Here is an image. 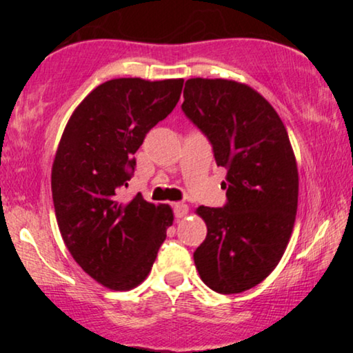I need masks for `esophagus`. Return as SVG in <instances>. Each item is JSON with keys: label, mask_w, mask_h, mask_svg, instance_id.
<instances>
[{"label": "esophagus", "mask_w": 353, "mask_h": 353, "mask_svg": "<svg viewBox=\"0 0 353 353\" xmlns=\"http://www.w3.org/2000/svg\"><path fill=\"white\" fill-rule=\"evenodd\" d=\"M188 212H190L188 204H183V202H176V204H173V214H175L176 219H183V216H186Z\"/></svg>", "instance_id": "obj_1"}]
</instances>
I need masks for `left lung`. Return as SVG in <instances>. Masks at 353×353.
<instances>
[{"instance_id":"1","label":"left lung","mask_w":353,"mask_h":353,"mask_svg":"<svg viewBox=\"0 0 353 353\" xmlns=\"http://www.w3.org/2000/svg\"><path fill=\"white\" fill-rule=\"evenodd\" d=\"M181 109L225 167L226 204L197 207L207 236L194 252L212 291L257 286L281 260L297 214L299 173L286 127L254 88L223 79H190Z\"/></svg>"}]
</instances>
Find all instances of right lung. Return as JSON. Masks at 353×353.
Segmentation results:
<instances>
[{
    "mask_svg": "<svg viewBox=\"0 0 353 353\" xmlns=\"http://www.w3.org/2000/svg\"><path fill=\"white\" fill-rule=\"evenodd\" d=\"M181 88L183 79L105 81L74 110L57 146L51 190L61 236L83 272L114 291L146 279L173 223L170 205L119 197L137 165L133 154Z\"/></svg>",
    "mask_w": 353,
    "mask_h": 353,
    "instance_id": "right-lung-1",
    "label": "right lung"
}]
</instances>
